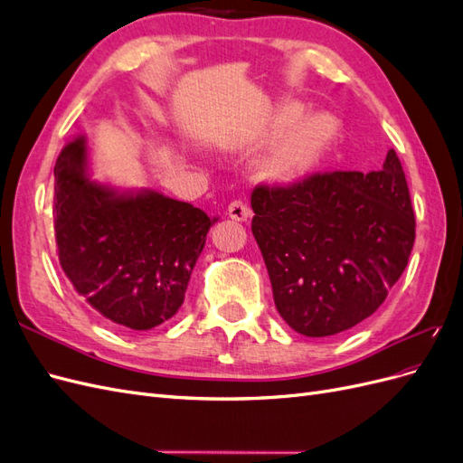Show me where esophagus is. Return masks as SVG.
I'll list each match as a JSON object with an SVG mask.
<instances>
[{"mask_svg":"<svg viewBox=\"0 0 463 463\" xmlns=\"http://www.w3.org/2000/svg\"><path fill=\"white\" fill-rule=\"evenodd\" d=\"M228 214H230L232 220L245 222V220L250 216V210H249L247 203H243V201H233V203H230V206H228Z\"/></svg>","mask_w":463,"mask_h":463,"instance_id":"34e87169","label":"esophagus"}]
</instances>
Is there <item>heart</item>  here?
Masks as SVG:
<instances>
[{"instance_id": "1", "label": "heart", "mask_w": 463, "mask_h": 463, "mask_svg": "<svg viewBox=\"0 0 463 463\" xmlns=\"http://www.w3.org/2000/svg\"><path fill=\"white\" fill-rule=\"evenodd\" d=\"M325 141L326 131L322 128L320 119H305L284 138V143L278 146L274 164L284 172L296 170V167L311 162L322 148V145H325Z\"/></svg>"}]
</instances>
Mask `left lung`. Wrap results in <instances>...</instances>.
Wrapping results in <instances>:
<instances>
[{"label":"left lung","instance_id":"left-lung-1","mask_svg":"<svg viewBox=\"0 0 463 463\" xmlns=\"http://www.w3.org/2000/svg\"><path fill=\"white\" fill-rule=\"evenodd\" d=\"M276 309L309 338L371 317L408 266L415 216L394 150L381 172L315 174L250 193Z\"/></svg>","mask_w":463,"mask_h":463}]
</instances>
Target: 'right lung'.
I'll use <instances>...</instances> for the list:
<instances>
[{"instance_id":"1","label":"right lung","mask_w":463,"mask_h":463,"mask_svg":"<svg viewBox=\"0 0 463 463\" xmlns=\"http://www.w3.org/2000/svg\"><path fill=\"white\" fill-rule=\"evenodd\" d=\"M53 175L60 264L79 296L133 332L170 320L218 218L160 191L90 179L87 135L61 148Z\"/></svg>"}]
</instances>
